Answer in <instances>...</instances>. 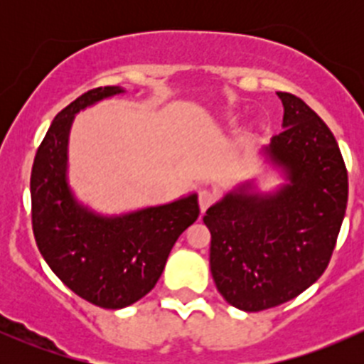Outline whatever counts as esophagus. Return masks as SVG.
<instances>
[{
  "mask_svg": "<svg viewBox=\"0 0 364 364\" xmlns=\"http://www.w3.org/2000/svg\"><path fill=\"white\" fill-rule=\"evenodd\" d=\"M213 200H215V193L211 192V190L208 188H203L199 192V205H200V211H205V209L209 208V205L213 204Z\"/></svg>",
  "mask_w": 364,
  "mask_h": 364,
  "instance_id": "esophagus-1",
  "label": "esophagus"
}]
</instances>
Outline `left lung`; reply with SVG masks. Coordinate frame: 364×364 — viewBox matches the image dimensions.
<instances>
[{"label": "left lung", "mask_w": 364, "mask_h": 364, "mask_svg": "<svg viewBox=\"0 0 364 364\" xmlns=\"http://www.w3.org/2000/svg\"><path fill=\"white\" fill-rule=\"evenodd\" d=\"M284 130L262 148L287 183L253 192L247 181L205 211L209 266L218 292L243 311L294 299L321 278L345 209L347 168L328 124L301 98L278 91Z\"/></svg>", "instance_id": "obj_1"}]
</instances>
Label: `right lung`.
I'll list each match as a JSON object with an SVG mask.
<instances>
[{
	"label": "right lung",
	"mask_w": 364,
	"mask_h": 364,
	"mask_svg": "<svg viewBox=\"0 0 364 364\" xmlns=\"http://www.w3.org/2000/svg\"><path fill=\"white\" fill-rule=\"evenodd\" d=\"M121 93L119 86L97 87L65 107L31 171V222L40 253L70 291L109 310L130 306L155 287L174 243L200 213L197 193L116 216L98 215L75 199L67 181L73 117Z\"/></svg>",
	"instance_id": "add662e5"
}]
</instances>
